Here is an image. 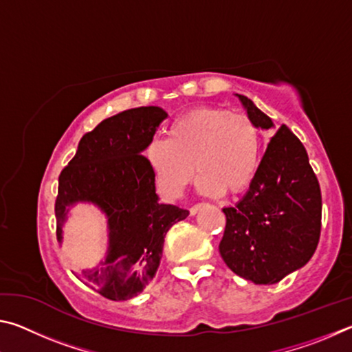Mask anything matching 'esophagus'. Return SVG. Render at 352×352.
I'll return each mask as SVG.
<instances>
[{
    "instance_id": "esophagus-1",
    "label": "esophagus",
    "mask_w": 352,
    "mask_h": 352,
    "mask_svg": "<svg viewBox=\"0 0 352 352\" xmlns=\"http://www.w3.org/2000/svg\"><path fill=\"white\" fill-rule=\"evenodd\" d=\"M201 206H204V205H201V204H197V205L190 206V210H189V212H190V214H192V216H194V214H197V211L200 210V208H201Z\"/></svg>"
}]
</instances>
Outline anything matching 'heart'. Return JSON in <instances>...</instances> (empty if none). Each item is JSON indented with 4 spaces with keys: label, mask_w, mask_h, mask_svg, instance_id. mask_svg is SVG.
I'll return each mask as SVG.
<instances>
[{
    "label": "heart",
    "mask_w": 352,
    "mask_h": 352,
    "mask_svg": "<svg viewBox=\"0 0 352 352\" xmlns=\"http://www.w3.org/2000/svg\"><path fill=\"white\" fill-rule=\"evenodd\" d=\"M259 130L247 115L195 109L172 124L168 141L153 140L146 157L162 192L178 199L195 172L206 195L242 192L259 169Z\"/></svg>",
    "instance_id": "1"
}]
</instances>
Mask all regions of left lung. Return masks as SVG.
I'll use <instances>...</instances> for the list:
<instances>
[{
    "label": "left lung",
    "instance_id": "1",
    "mask_svg": "<svg viewBox=\"0 0 352 352\" xmlns=\"http://www.w3.org/2000/svg\"><path fill=\"white\" fill-rule=\"evenodd\" d=\"M237 98L256 127L275 129L252 100ZM223 212L219 252L236 275L276 284L312 258L321 231V190L305 146L287 126L270 138L247 194Z\"/></svg>",
    "mask_w": 352,
    "mask_h": 352
}]
</instances>
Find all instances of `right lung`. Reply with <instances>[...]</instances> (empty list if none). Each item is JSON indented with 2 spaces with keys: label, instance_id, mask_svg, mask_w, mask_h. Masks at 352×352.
I'll return each mask as SVG.
<instances>
[{
  "label": "right lung",
  "instance_id": "1",
  "mask_svg": "<svg viewBox=\"0 0 352 352\" xmlns=\"http://www.w3.org/2000/svg\"><path fill=\"white\" fill-rule=\"evenodd\" d=\"M166 118L160 107H138L104 119L82 136L58 175V242L74 204H94L109 219L105 259L96 269L74 273L109 300H127L144 290L158 270L166 233L189 216L183 208L160 204L155 175L142 155Z\"/></svg>",
  "mask_w": 352,
  "mask_h": 352
}]
</instances>
